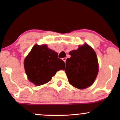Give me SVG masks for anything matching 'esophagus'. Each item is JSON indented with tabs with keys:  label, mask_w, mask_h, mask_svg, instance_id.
Returning a JSON list of instances; mask_svg holds the SVG:
<instances>
[{
	"label": "esophagus",
	"mask_w": 120,
	"mask_h": 120,
	"mask_svg": "<svg viewBox=\"0 0 120 120\" xmlns=\"http://www.w3.org/2000/svg\"><path fill=\"white\" fill-rule=\"evenodd\" d=\"M63 60L65 63L66 60H67V57H64V58H63Z\"/></svg>",
	"instance_id": "obj_1"
}]
</instances>
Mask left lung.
<instances>
[{"label": "left lung", "instance_id": "1", "mask_svg": "<svg viewBox=\"0 0 120 120\" xmlns=\"http://www.w3.org/2000/svg\"><path fill=\"white\" fill-rule=\"evenodd\" d=\"M65 71L71 85L79 89L92 85L98 73L99 65L94 50L87 44L69 52Z\"/></svg>", "mask_w": 120, "mask_h": 120}]
</instances>
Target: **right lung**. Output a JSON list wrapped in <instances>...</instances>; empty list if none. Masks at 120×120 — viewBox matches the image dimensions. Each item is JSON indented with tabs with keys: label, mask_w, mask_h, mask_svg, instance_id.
Wrapping results in <instances>:
<instances>
[{
	"label": "right lung",
	"mask_w": 120,
	"mask_h": 120,
	"mask_svg": "<svg viewBox=\"0 0 120 120\" xmlns=\"http://www.w3.org/2000/svg\"><path fill=\"white\" fill-rule=\"evenodd\" d=\"M57 55L46 45H35L24 60L25 71L29 80L40 86L51 81L59 70H64L65 63Z\"/></svg>",
	"instance_id": "1"
}]
</instances>
